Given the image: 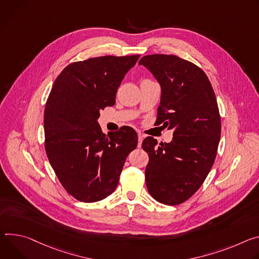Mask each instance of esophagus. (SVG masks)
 <instances>
[{"label":"esophagus","mask_w":259,"mask_h":259,"mask_svg":"<svg viewBox=\"0 0 259 259\" xmlns=\"http://www.w3.org/2000/svg\"><path fill=\"white\" fill-rule=\"evenodd\" d=\"M143 139H144V136L141 135V134H138V147L140 148L142 146V141Z\"/></svg>","instance_id":"34e87169"}]
</instances>
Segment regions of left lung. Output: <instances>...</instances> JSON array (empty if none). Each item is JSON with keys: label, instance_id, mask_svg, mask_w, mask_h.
Here are the masks:
<instances>
[{"label": "left lung", "instance_id": "8db88e82", "mask_svg": "<svg viewBox=\"0 0 259 259\" xmlns=\"http://www.w3.org/2000/svg\"><path fill=\"white\" fill-rule=\"evenodd\" d=\"M161 88L156 124L174 130L173 140L147 137L142 148L149 156L145 180L157 202L176 206L202 186L214 164L221 134L216 97L205 72L171 54L143 56Z\"/></svg>", "mask_w": 259, "mask_h": 259}]
</instances>
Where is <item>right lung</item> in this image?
I'll return each mask as SVG.
<instances>
[{"label": "right lung", "instance_id": "1", "mask_svg": "<svg viewBox=\"0 0 259 259\" xmlns=\"http://www.w3.org/2000/svg\"><path fill=\"white\" fill-rule=\"evenodd\" d=\"M140 55L99 56L67 66L55 79L44 112L45 150L69 194L95 203L116 188L125 159L138 145L134 128L106 136L100 111L115 104L119 85Z\"/></svg>", "mask_w": 259, "mask_h": 259}]
</instances>
